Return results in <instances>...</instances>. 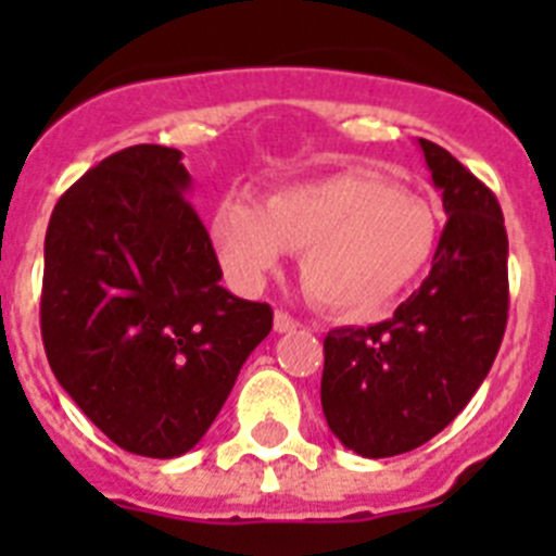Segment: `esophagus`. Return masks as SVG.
Masks as SVG:
<instances>
[{"label": "esophagus", "instance_id": "esophagus-1", "mask_svg": "<svg viewBox=\"0 0 556 556\" xmlns=\"http://www.w3.org/2000/svg\"><path fill=\"white\" fill-rule=\"evenodd\" d=\"M298 328V320H292L287 312H275V331L278 333H287Z\"/></svg>", "mask_w": 556, "mask_h": 556}]
</instances>
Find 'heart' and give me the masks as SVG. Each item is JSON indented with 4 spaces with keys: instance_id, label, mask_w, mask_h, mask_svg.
I'll return each mask as SVG.
<instances>
[{
    "instance_id": "b5f03b06",
    "label": "heart",
    "mask_w": 556,
    "mask_h": 556,
    "mask_svg": "<svg viewBox=\"0 0 556 556\" xmlns=\"http://www.w3.org/2000/svg\"><path fill=\"white\" fill-rule=\"evenodd\" d=\"M437 214L420 194L376 172L351 169L269 194L264 208L230 194L211 239L242 287H258L281 258L301 253V281L323 312L367 320L384 312L431 262Z\"/></svg>"
}]
</instances>
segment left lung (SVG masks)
Instances as JSON below:
<instances>
[{
  "label": "left lung",
  "mask_w": 556,
  "mask_h": 556,
  "mask_svg": "<svg viewBox=\"0 0 556 556\" xmlns=\"http://www.w3.org/2000/svg\"><path fill=\"white\" fill-rule=\"evenodd\" d=\"M448 214L431 273L390 320L333 328L323 351L328 429L358 456L420 448L488 378L509 312L507 228L493 191L434 141L420 139Z\"/></svg>",
  "instance_id": "1"
}]
</instances>
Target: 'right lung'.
Segmentation results:
<instances>
[{"label": "right lung", "mask_w": 556, "mask_h": 556, "mask_svg": "<svg viewBox=\"0 0 556 556\" xmlns=\"http://www.w3.org/2000/svg\"><path fill=\"white\" fill-rule=\"evenodd\" d=\"M175 147L113 152L68 186L43 242L49 367L119 448L172 459L203 440L273 328L223 287Z\"/></svg>", "instance_id": "obj_1"}]
</instances>
